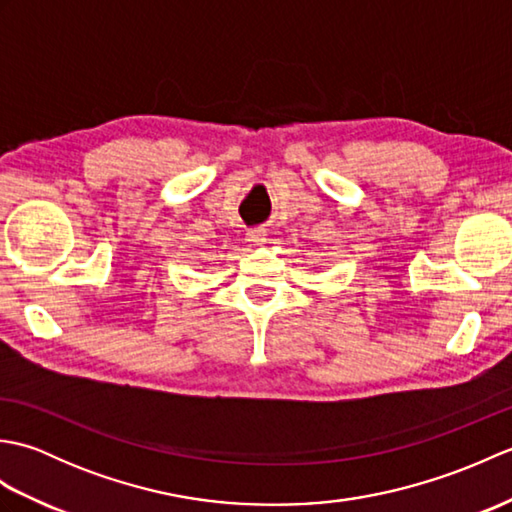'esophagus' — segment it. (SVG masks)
Here are the masks:
<instances>
[{
  "mask_svg": "<svg viewBox=\"0 0 512 512\" xmlns=\"http://www.w3.org/2000/svg\"><path fill=\"white\" fill-rule=\"evenodd\" d=\"M246 239H248L250 244L262 246V244L266 242V233H264V228H253V231H248V233H246Z\"/></svg>",
  "mask_w": 512,
  "mask_h": 512,
  "instance_id": "1",
  "label": "esophagus"
}]
</instances>
